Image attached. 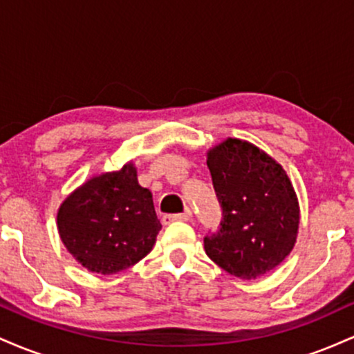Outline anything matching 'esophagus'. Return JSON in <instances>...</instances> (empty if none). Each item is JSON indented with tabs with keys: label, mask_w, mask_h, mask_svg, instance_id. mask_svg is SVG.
I'll list each match as a JSON object with an SVG mask.
<instances>
[{
	"label": "esophagus",
	"mask_w": 354,
	"mask_h": 354,
	"mask_svg": "<svg viewBox=\"0 0 354 354\" xmlns=\"http://www.w3.org/2000/svg\"><path fill=\"white\" fill-rule=\"evenodd\" d=\"M191 218V211L186 209L185 213H178V214H165L163 218V223L165 225H169V223L173 221H188V219Z\"/></svg>",
	"instance_id": "34e87169"
}]
</instances>
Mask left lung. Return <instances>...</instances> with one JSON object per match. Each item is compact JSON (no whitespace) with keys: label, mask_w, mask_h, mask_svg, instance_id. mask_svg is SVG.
I'll list each match as a JSON object with an SVG mask.
<instances>
[{"label":"left lung","mask_w":354,"mask_h":354,"mask_svg":"<svg viewBox=\"0 0 354 354\" xmlns=\"http://www.w3.org/2000/svg\"><path fill=\"white\" fill-rule=\"evenodd\" d=\"M223 219L205 236L219 268L243 279L274 270L293 250L299 206L284 169L246 141L230 138L208 153Z\"/></svg>","instance_id":"left-lung-1"}]
</instances>
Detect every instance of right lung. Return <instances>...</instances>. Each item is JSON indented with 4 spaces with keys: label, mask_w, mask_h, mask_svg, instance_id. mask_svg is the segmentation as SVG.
Masks as SVG:
<instances>
[{
    "label": "right lung",
    "mask_w": 354,
    "mask_h": 354,
    "mask_svg": "<svg viewBox=\"0 0 354 354\" xmlns=\"http://www.w3.org/2000/svg\"><path fill=\"white\" fill-rule=\"evenodd\" d=\"M58 230L86 270L115 274L151 251L161 223L151 191L138 185L136 168L128 163L71 193L58 211Z\"/></svg>",
    "instance_id": "add662e5"
}]
</instances>
